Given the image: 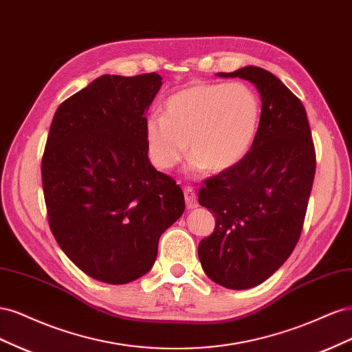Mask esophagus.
Masks as SVG:
<instances>
[{
	"label": "esophagus",
	"mask_w": 352,
	"mask_h": 352,
	"mask_svg": "<svg viewBox=\"0 0 352 352\" xmlns=\"http://www.w3.org/2000/svg\"><path fill=\"white\" fill-rule=\"evenodd\" d=\"M184 194H185V201H186V207L189 210H194L198 207V199L195 195V190L192 186H185L184 188Z\"/></svg>",
	"instance_id": "34e87169"
}]
</instances>
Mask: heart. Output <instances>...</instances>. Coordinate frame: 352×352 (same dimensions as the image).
<instances>
[{
	"mask_svg": "<svg viewBox=\"0 0 352 352\" xmlns=\"http://www.w3.org/2000/svg\"><path fill=\"white\" fill-rule=\"evenodd\" d=\"M260 120L261 102L247 85L194 83L170 95L163 114L146 119L148 154L158 168L168 170L189 145L194 170L225 172L247 157Z\"/></svg>",
	"mask_w": 352,
	"mask_h": 352,
	"instance_id": "obj_1",
	"label": "heart"
}]
</instances>
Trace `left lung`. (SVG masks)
Masks as SVG:
<instances>
[{"label":"left lung","instance_id":"8db88e82","mask_svg":"<svg viewBox=\"0 0 352 352\" xmlns=\"http://www.w3.org/2000/svg\"><path fill=\"white\" fill-rule=\"evenodd\" d=\"M219 78L251 82L261 97L257 136L239 164L207 179L198 201L216 219L198 245L208 278L228 289L267 280L301 236L316 173V151L302 102L280 79L247 66Z\"/></svg>","mask_w":352,"mask_h":352}]
</instances>
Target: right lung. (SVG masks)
Here are the masks:
<instances>
[{
  "label": "right lung",
  "mask_w": 352,
  "mask_h": 352,
  "mask_svg": "<svg viewBox=\"0 0 352 352\" xmlns=\"http://www.w3.org/2000/svg\"><path fill=\"white\" fill-rule=\"evenodd\" d=\"M157 73L91 82L57 109L42 157L52 235L78 267L110 285L151 270L162 233L184 214V192L148 158L145 113Z\"/></svg>",
  "instance_id": "right-lung-1"
}]
</instances>
